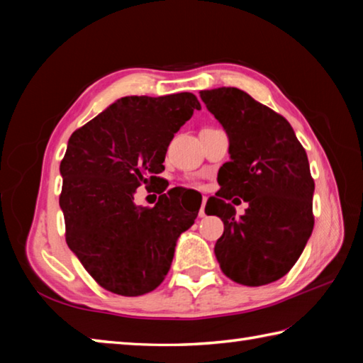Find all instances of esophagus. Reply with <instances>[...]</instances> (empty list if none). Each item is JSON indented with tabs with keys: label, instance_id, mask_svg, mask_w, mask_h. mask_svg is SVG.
<instances>
[{
	"label": "esophagus",
	"instance_id": "obj_1",
	"mask_svg": "<svg viewBox=\"0 0 363 363\" xmlns=\"http://www.w3.org/2000/svg\"><path fill=\"white\" fill-rule=\"evenodd\" d=\"M205 206H206V196H203V201H201V206H200V211H199V216L200 218H205L206 216Z\"/></svg>",
	"mask_w": 363,
	"mask_h": 363
}]
</instances>
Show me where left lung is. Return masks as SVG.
Instances as JSON below:
<instances>
[{
  "mask_svg": "<svg viewBox=\"0 0 363 363\" xmlns=\"http://www.w3.org/2000/svg\"><path fill=\"white\" fill-rule=\"evenodd\" d=\"M200 97L229 136L230 162L220 167V189L205 208L224 223L214 255L237 284H272L290 272L314 229L315 186L306 150L284 116L245 91L218 88ZM233 196L249 203L238 220Z\"/></svg>",
  "mask_w": 363,
  "mask_h": 363,
  "instance_id": "8db88e82",
  "label": "left lung"
}]
</instances>
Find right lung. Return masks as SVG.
I'll list each match as a JSON object with an SVG mask.
<instances>
[{"instance_id": "add662e5", "label": "right lung", "mask_w": 363, "mask_h": 363, "mask_svg": "<svg viewBox=\"0 0 363 363\" xmlns=\"http://www.w3.org/2000/svg\"><path fill=\"white\" fill-rule=\"evenodd\" d=\"M200 108L192 93L128 96L70 136L60 162L65 240L107 291L140 296L167 277L177 238L200 206H181L171 189L143 208L134 194L162 182L169 143Z\"/></svg>"}]
</instances>
